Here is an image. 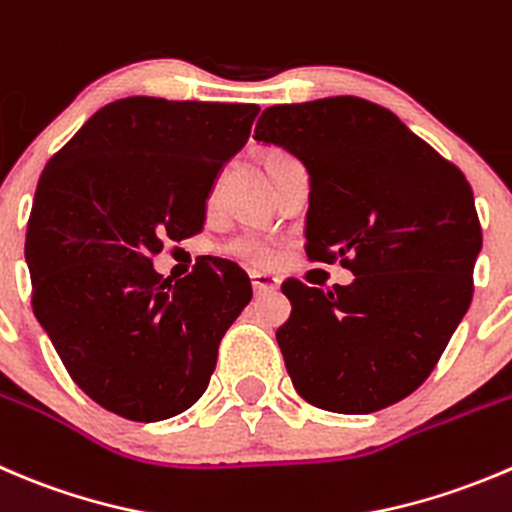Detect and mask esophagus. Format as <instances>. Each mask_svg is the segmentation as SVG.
Instances as JSON below:
<instances>
[{
    "mask_svg": "<svg viewBox=\"0 0 512 512\" xmlns=\"http://www.w3.org/2000/svg\"><path fill=\"white\" fill-rule=\"evenodd\" d=\"M250 280L257 295L260 292H275L280 287V280L275 275H270V272H250Z\"/></svg>",
    "mask_w": 512,
    "mask_h": 512,
    "instance_id": "obj_1",
    "label": "esophagus"
}]
</instances>
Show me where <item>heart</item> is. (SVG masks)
I'll use <instances>...</instances> for the list:
<instances>
[{"label": "heart", "mask_w": 512, "mask_h": 512, "mask_svg": "<svg viewBox=\"0 0 512 512\" xmlns=\"http://www.w3.org/2000/svg\"><path fill=\"white\" fill-rule=\"evenodd\" d=\"M287 152H282V150H275V147H270V150H262L260 152V165H262V170H265V175H270L272 170H275L277 165H280V162H285L287 160ZM237 252H240L242 257H250L252 262H257V265H267V262H270V250H267V247H262V245H257V242H240V245H237Z\"/></svg>", "instance_id": "1"}]
</instances>
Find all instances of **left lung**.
<instances>
[{
  "instance_id": "8db88e82",
  "label": "left lung",
  "mask_w": 512,
  "mask_h": 512,
  "mask_svg": "<svg viewBox=\"0 0 512 512\" xmlns=\"http://www.w3.org/2000/svg\"><path fill=\"white\" fill-rule=\"evenodd\" d=\"M257 142L282 147L310 175L305 252L355 275L317 290L287 280L277 330L297 393L330 413L388 408L428 380L473 300L483 247L463 172L360 97L267 107Z\"/></svg>"
}]
</instances>
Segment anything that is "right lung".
Wrapping results in <instances>:
<instances>
[{
	"instance_id": "1",
	"label": "right lung",
	"mask_w": 512,
	"mask_h": 512,
	"mask_svg": "<svg viewBox=\"0 0 512 512\" xmlns=\"http://www.w3.org/2000/svg\"><path fill=\"white\" fill-rule=\"evenodd\" d=\"M260 107L127 97L109 102L47 162L27 225L32 307L79 388L137 423L185 413L252 297L250 277L210 257L172 282L165 240L205 225L222 165Z\"/></svg>"
}]
</instances>
